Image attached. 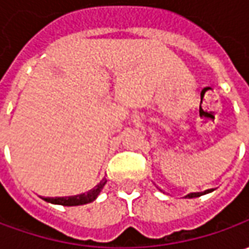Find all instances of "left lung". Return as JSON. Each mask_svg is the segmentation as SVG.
I'll list each match as a JSON object with an SVG mask.
<instances>
[{"label":"left lung","mask_w":249,"mask_h":249,"mask_svg":"<svg viewBox=\"0 0 249 249\" xmlns=\"http://www.w3.org/2000/svg\"><path fill=\"white\" fill-rule=\"evenodd\" d=\"M211 191H213V190H206L204 193H190L188 196H186V198H196V196H204V194H208V193H211Z\"/></svg>","instance_id":"left-lung-1"}]
</instances>
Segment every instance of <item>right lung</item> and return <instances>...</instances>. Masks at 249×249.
I'll list each match as a JSON object with an SVG mask.
<instances>
[{"label": "right lung", "instance_id": "add662e5", "mask_svg": "<svg viewBox=\"0 0 249 249\" xmlns=\"http://www.w3.org/2000/svg\"><path fill=\"white\" fill-rule=\"evenodd\" d=\"M107 183V180L104 178L100 184L94 187L92 190H90L87 194H80V196H56V198H43L44 201L47 202H51V204H56V205H63V206H76V205H84V204H89L92 202L97 196H100L101 190L104 188Z\"/></svg>", "mask_w": 249, "mask_h": 249}]
</instances>
